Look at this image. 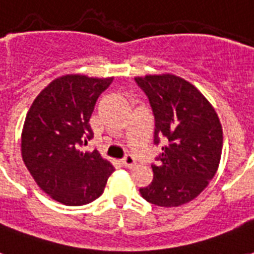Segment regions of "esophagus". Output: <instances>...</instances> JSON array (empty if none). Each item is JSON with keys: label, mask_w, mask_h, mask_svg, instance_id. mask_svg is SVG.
<instances>
[{"label": "esophagus", "mask_w": 254, "mask_h": 254, "mask_svg": "<svg viewBox=\"0 0 254 254\" xmlns=\"http://www.w3.org/2000/svg\"><path fill=\"white\" fill-rule=\"evenodd\" d=\"M121 163H123V166L127 167V169H131V167L135 165V161L131 155H127V157L121 161Z\"/></svg>", "instance_id": "1"}]
</instances>
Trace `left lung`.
Wrapping results in <instances>:
<instances>
[{
	"label": "left lung",
	"instance_id": "1",
	"mask_svg": "<svg viewBox=\"0 0 254 254\" xmlns=\"http://www.w3.org/2000/svg\"><path fill=\"white\" fill-rule=\"evenodd\" d=\"M155 119L154 143L163 142L154 178L139 189L145 200L178 207L199 195L215 177L223 150V127L215 108L190 81L171 73L137 76Z\"/></svg>",
	"mask_w": 254,
	"mask_h": 254
}]
</instances>
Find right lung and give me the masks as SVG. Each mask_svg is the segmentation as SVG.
I'll return each mask as SVG.
<instances>
[{"mask_svg":"<svg viewBox=\"0 0 254 254\" xmlns=\"http://www.w3.org/2000/svg\"><path fill=\"white\" fill-rule=\"evenodd\" d=\"M112 80L79 73L58 77L42 89L26 115L22 159L42 191L62 204L97 199L115 171L99 151L83 149L93 137L88 123L96 100Z\"/></svg>","mask_w":254,"mask_h":254,"instance_id":"1","label":"right lung"}]
</instances>
